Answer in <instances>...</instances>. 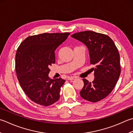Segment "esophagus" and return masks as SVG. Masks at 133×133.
Returning <instances> with one entry per match:
<instances>
[{
	"label": "esophagus",
	"instance_id": "obj_1",
	"mask_svg": "<svg viewBox=\"0 0 133 133\" xmlns=\"http://www.w3.org/2000/svg\"><path fill=\"white\" fill-rule=\"evenodd\" d=\"M76 78H75V77H68L67 78V80H73V79H75Z\"/></svg>",
	"mask_w": 133,
	"mask_h": 133
}]
</instances>
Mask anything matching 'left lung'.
Segmentation results:
<instances>
[{
	"mask_svg": "<svg viewBox=\"0 0 133 133\" xmlns=\"http://www.w3.org/2000/svg\"><path fill=\"white\" fill-rule=\"evenodd\" d=\"M85 44L89 49L90 62L95 67L92 82L84 78L80 95L84 99L95 103L110 94L121 74L120 55L113 40L108 36L87 30L71 36Z\"/></svg>",
	"mask_w": 133,
	"mask_h": 133,
	"instance_id": "1",
	"label": "left lung"
}]
</instances>
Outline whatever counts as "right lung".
<instances>
[{
  "label": "right lung",
  "mask_w": 133,
  "mask_h": 133,
  "mask_svg": "<svg viewBox=\"0 0 133 133\" xmlns=\"http://www.w3.org/2000/svg\"><path fill=\"white\" fill-rule=\"evenodd\" d=\"M70 33H45L30 36L21 43L15 55V70L21 87L33 102L43 106L59 99L65 80L51 79L49 67L55 63V51Z\"/></svg>",
  "instance_id": "right-lung-1"
}]
</instances>
